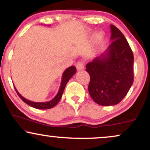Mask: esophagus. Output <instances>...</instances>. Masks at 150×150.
<instances>
[{
	"label": "esophagus",
	"instance_id": "34e87169",
	"mask_svg": "<svg viewBox=\"0 0 150 150\" xmlns=\"http://www.w3.org/2000/svg\"><path fill=\"white\" fill-rule=\"evenodd\" d=\"M76 69L77 70L79 71H81L84 69V64H83V62L82 61H78L76 65Z\"/></svg>",
	"mask_w": 150,
	"mask_h": 150
}]
</instances>
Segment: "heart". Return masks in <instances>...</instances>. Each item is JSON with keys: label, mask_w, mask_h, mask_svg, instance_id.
<instances>
[{"label": "heart", "mask_w": 150, "mask_h": 150, "mask_svg": "<svg viewBox=\"0 0 150 150\" xmlns=\"http://www.w3.org/2000/svg\"><path fill=\"white\" fill-rule=\"evenodd\" d=\"M102 42V34H97L94 38L93 42L92 43L91 48H90L88 54L89 55L93 54L99 48L100 45Z\"/></svg>", "instance_id": "obj_1"}]
</instances>
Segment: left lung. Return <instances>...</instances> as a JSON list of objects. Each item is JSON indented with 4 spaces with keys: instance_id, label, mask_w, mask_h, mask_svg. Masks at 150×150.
I'll return each mask as SVG.
<instances>
[{
    "instance_id": "1",
    "label": "left lung",
    "mask_w": 150,
    "mask_h": 150,
    "mask_svg": "<svg viewBox=\"0 0 150 150\" xmlns=\"http://www.w3.org/2000/svg\"><path fill=\"white\" fill-rule=\"evenodd\" d=\"M111 43L105 52L86 65L89 95L96 103L112 106L122 101L134 81V56L126 39L110 25Z\"/></svg>"
}]
</instances>
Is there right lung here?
<instances>
[{
  "instance_id": "1",
  "label": "right lung",
  "mask_w": 150,
  "mask_h": 150,
  "mask_svg": "<svg viewBox=\"0 0 150 150\" xmlns=\"http://www.w3.org/2000/svg\"><path fill=\"white\" fill-rule=\"evenodd\" d=\"M76 71V68L74 66H71L67 68L63 72L62 75V79H61V83L60 85V87H59V91L56 96L53 98L52 100H50L48 102H32L30 100H28L26 98H24L23 96H22L19 93V92L17 91L16 88L14 87L16 89V91L17 92L18 95L23 101L25 102L26 104H28V105L32 106V107L38 108V109H49V108H53L54 106L57 105L60 101L61 97H62L63 91H64L65 86H66L67 83H68L69 80L71 79V77L74 75V74Z\"/></svg>"
}]
</instances>
